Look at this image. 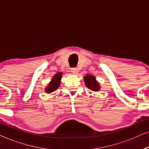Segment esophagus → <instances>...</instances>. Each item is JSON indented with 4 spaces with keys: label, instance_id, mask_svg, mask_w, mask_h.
<instances>
[{
    "label": "esophagus",
    "instance_id": "obj_1",
    "mask_svg": "<svg viewBox=\"0 0 149 149\" xmlns=\"http://www.w3.org/2000/svg\"><path fill=\"white\" fill-rule=\"evenodd\" d=\"M71 72H72L73 73V74H78V72H79L78 68H71Z\"/></svg>",
    "mask_w": 149,
    "mask_h": 149
}]
</instances>
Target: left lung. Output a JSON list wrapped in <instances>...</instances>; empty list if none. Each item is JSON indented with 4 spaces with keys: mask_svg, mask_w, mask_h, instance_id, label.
<instances>
[{
    "mask_svg": "<svg viewBox=\"0 0 149 149\" xmlns=\"http://www.w3.org/2000/svg\"><path fill=\"white\" fill-rule=\"evenodd\" d=\"M84 81L85 85L88 89L93 91H97L100 90V87L99 83L95 80V77H93V75L87 74L86 76L84 77Z\"/></svg>",
    "mask_w": 149,
    "mask_h": 149,
    "instance_id": "obj_1",
    "label": "left lung"
}]
</instances>
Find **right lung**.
Returning <instances> with one entry per match:
<instances>
[{
    "mask_svg": "<svg viewBox=\"0 0 149 149\" xmlns=\"http://www.w3.org/2000/svg\"><path fill=\"white\" fill-rule=\"evenodd\" d=\"M62 72H58L53 77L51 82L49 83V85L45 88V92L52 93L56 91L60 85V80L62 79Z\"/></svg>",
    "mask_w": 149,
    "mask_h": 149,
    "instance_id": "1",
    "label": "right lung"
}]
</instances>
